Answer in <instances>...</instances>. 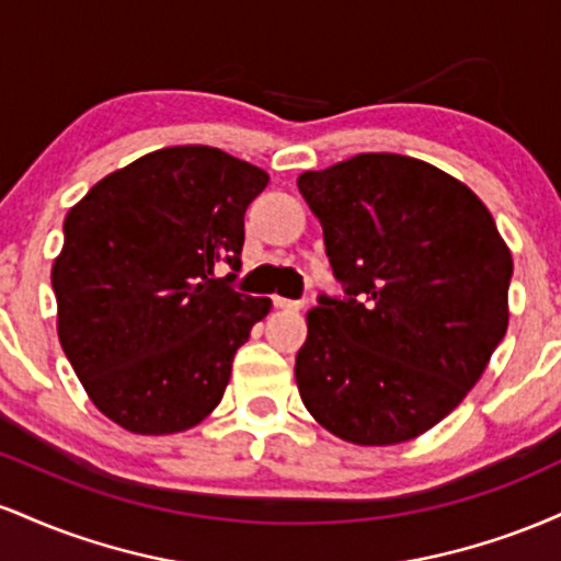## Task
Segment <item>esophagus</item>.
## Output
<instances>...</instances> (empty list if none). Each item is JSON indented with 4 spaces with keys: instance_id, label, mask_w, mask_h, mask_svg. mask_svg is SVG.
Listing matches in <instances>:
<instances>
[{
    "instance_id": "obj_1",
    "label": "esophagus",
    "mask_w": 561,
    "mask_h": 561,
    "mask_svg": "<svg viewBox=\"0 0 561 561\" xmlns=\"http://www.w3.org/2000/svg\"><path fill=\"white\" fill-rule=\"evenodd\" d=\"M274 306H276V308H282V311H300L302 302H300V300L282 298V295H274Z\"/></svg>"
}]
</instances>
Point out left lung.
Listing matches in <instances>:
<instances>
[{"label": "left lung", "instance_id": "1", "mask_svg": "<svg viewBox=\"0 0 561 561\" xmlns=\"http://www.w3.org/2000/svg\"><path fill=\"white\" fill-rule=\"evenodd\" d=\"M345 298L321 295L295 379L321 427L356 446L420 437L482 377L508 327L512 253L446 171L362 152L298 179Z\"/></svg>", "mask_w": 561, "mask_h": 561}]
</instances>
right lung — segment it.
<instances>
[{"mask_svg": "<svg viewBox=\"0 0 561 561\" xmlns=\"http://www.w3.org/2000/svg\"><path fill=\"white\" fill-rule=\"evenodd\" d=\"M268 173L205 145L113 171L68 210L53 266L57 334L107 420L137 435L195 427L221 403L237 347L272 311L234 293L244 210Z\"/></svg>", "mask_w": 561, "mask_h": 561, "instance_id": "right-lung-1", "label": "right lung"}]
</instances>
